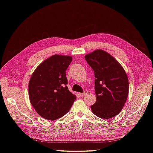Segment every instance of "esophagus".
<instances>
[{"label": "esophagus", "instance_id": "obj_1", "mask_svg": "<svg viewBox=\"0 0 153 153\" xmlns=\"http://www.w3.org/2000/svg\"><path fill=\"white\" fill-rule=\"evenodd\" d=\"M88 93V90H84V92H83V93H80L79 95L81 96V97H84V96L87 94Z\"/></svg>", "mask_w": 153, "mask_h": 153}]
</instances>
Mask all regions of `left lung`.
I'll use <instances>...</instances> for the list:
<instances>
[{
    "label": "left lung",
    "instance_id": "obj_1",
    "mask_svg": "<svg viewBox=\"0 0 153 153\" xmlns=\"http://www.w3.org/2000/svg\"><path fill=\"white\" fill-rule=\"evenodd\" d=\"M94 71L97 101L91 106L92 113L102 119L112 118L122 109L128 96L129 82L120 63L102 50L85 55Z\"/></svg>",
    "mask_w": 153,
    "mask_h": 153
}]
</instances>
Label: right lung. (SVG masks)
Returning a JSON list of instances; mask_svg holds the SVG:
<instances>
[{"mask_svg":"<svg viewBox=\"0 0 153 153\" xmlns=\"http://www.w3.org/2000/svg\"><path fill=\"white\" fill-rule=\"evenodd\" d=\"M71 61L70 56L55 55L40 63L32 75L30 100L42 117L53 121L63 117L76 100L67 86L65 71Z\"/></svg>","mask_w":153,"mask_h":153,"instance_id":"1","label":"right lung"}]
</instances>
